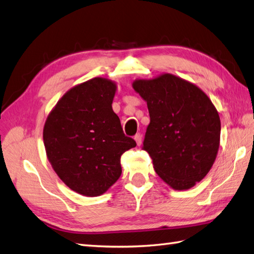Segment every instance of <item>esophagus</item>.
Masks as SVG:
<instances>
[{"instance_id":"1","label":"esophagus","mask_w":254,"mask_h":254,"mask_svg":"<svg viewBox=\"0 0 254 254\" xmlns=\"http://www.w3.org/2000/svg\"><path fill=\"white\" fill-rule=\"evenodd\" d=\"M134 139H135V141H136V145H137V146H140V145H141V139H143V138H141V135H140V134H136V135H135Z\"/></svg>"}]
</instances>
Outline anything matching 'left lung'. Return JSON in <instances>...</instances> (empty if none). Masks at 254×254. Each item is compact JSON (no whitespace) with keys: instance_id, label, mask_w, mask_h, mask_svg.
Segmentation results:
<instances>
[{"instance_id":"8db88e82","label":"left lung","mask_w":254,"mask_h":254,"mask_svg":"<svg viewBox=\"0 0 254 254\" xmlns=\"http://www.w3.org/2000/svg\"><path fill=\"white\" fill-rule=\"evenodd\" d=\"M132 86L148 107L143 149L156 173L175 190H190L209 173L219 151L216 108L201 88L171 73L137 79Z\"/></svg>"}]
</instances>
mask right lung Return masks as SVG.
Here are the masks:
<instances>
[{"instance_id":"1","label":"right lung","mask_w":254,"mask_h":254,"mask_svg":"<svg viewBox=\"0 0 254 254\" xmlns=\"http://www.w3.org/2000/svg\"><path fill=\"white\" fill-rule=\"evenodd\" d=\"M117 83L93 78L70 88L46 118L47 159L70 190L86 197L107 191L122 173L120 158L136 146L113 110Z\"/></svg>"}]
</instances>
